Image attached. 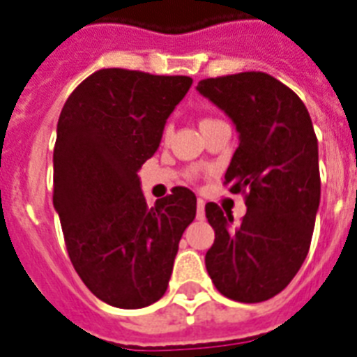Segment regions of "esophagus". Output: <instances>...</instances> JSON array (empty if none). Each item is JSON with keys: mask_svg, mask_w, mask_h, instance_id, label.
<instances>
[{"mask_svg": "<svg viewBox=\"0 0 357 357\" xmlns=\"http://www.w3.org/2000/svg\"><path fill=\"white\" fill-rule=\"evenodd\" d=\"M196 218L204 220L205 218V202L198 199V207H196Z\"/></svg>", "mask_w": 357, "mask_h": 357, "instance_id": "34e87169", "label": "esophagus"}]
</instances>
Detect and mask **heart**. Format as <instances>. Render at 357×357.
Instances as JSON below:
<instances>
[{"mask_svg":"<svg viewBox=\"0 0 357 357\" xmlns=\"http://www.w3.org/2000/svg\"><path fill=\"white\" fill-rule=\"evenodd\" d=\"M205 123H213V119H205V121H202V124H205ZM167 135H169V128L165 130V137H167Z\"/></svg>","mask_w":357,"mask_h":357,"instance_id":"obj_1","label":"heart"}]
</instances>
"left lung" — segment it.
Segmentation results:
<instances>
[{
  "label": "left lung",
  "instance_id": "1",
  "mask_svg": "<svg viewBox=\"0 0 357 357\" xmlns=\"http://www.w3.org/2000/svg\"><path fill=\"white\" fill-rule=\"evenodd\" d=\"M196 89L233 121L240 143L225 183L231 192L248 190L238 225L205 205L214 229L207 273L229 299L262 303L291 282L314 234L321 178L312 119L288 86L260 71L205 78Z\"/></svg>",
  "mask_w": 357,
  "mask_h": 357
}]
</instances>
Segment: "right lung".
I'll use <instances>...</instances> for the list:
<instances>
[{"label": "right lung", "mask_w": 357, "mask_h": 357, "mask_svg": "<svg viewBox=\"0 0 357 357\" xmlns=\"http://www.w3.org/2000/svg\"><path fill=\"white\" fill-rule=\"evenodd\" d=\"M190 84V77L100 69L69 95L58 119L54 211L78 277L115 308L163 297L196 216V196L185 187L149 207L137 176Z\"/></svg>", "instance_id": "1"}]
</instances>
